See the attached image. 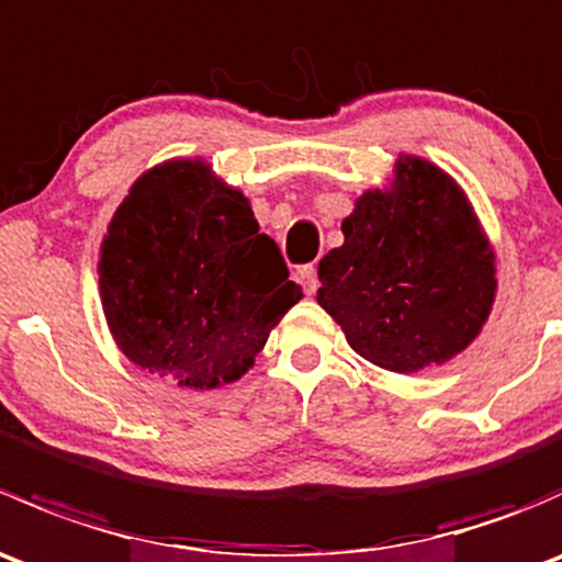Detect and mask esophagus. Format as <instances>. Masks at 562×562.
<instances>
[{"label": "esophagus", "mask_w": 562, "mask_h": 562, "mask_svg": "<svg viewBox=\"0 0 562 562\" xmlns=\"http://www.w3.org/2000/svg\"><path fill=\"white\" fill-rule=\"evenodd\" d=\"M296 280H299V285L304 288V293H310V296H313V293L317 291V271H315L313 263L299 266V269H296Z\"/></svg>", "instance_id": "34e87169"}]
</instances>
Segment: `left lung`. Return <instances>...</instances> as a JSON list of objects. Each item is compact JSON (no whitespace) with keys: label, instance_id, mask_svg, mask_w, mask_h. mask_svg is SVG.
I'll return each mask as SVG.
<instances>
[{"label":"left lung","instance_id":"8db88e82","mask_svg":"<svg viewBox=\"0 0 562 562\" xmlns=\"http://www.w3.org/2000/svg\"><path fill=\"white\" fill-rule=\"evenodd\" d=\"M342 234L317 263V304L356 353L418 372L479 337L495 302V255L449 173L405 157L391 190L356 201Z\"/></svg>","mask_w":562,"mask_h":562}]
</instances>
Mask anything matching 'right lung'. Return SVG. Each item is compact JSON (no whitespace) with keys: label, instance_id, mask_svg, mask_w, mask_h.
<instances>
[{"label":"right lung","instance_id":"right-lung-1","mask_svg":"<svg viewBox=\"0 0 562 562\" xmlns=\"http://www.w3.org/2000/svg\"><path fill=\"white\" fill-rule=\"evenodd\" d=\"M100 296L133 364L187 389L239 381L302 299L249 201L201 160L151 168L113 214Z\"/></svg>","mask_w":562,"mask_h":562}]
</instances>
